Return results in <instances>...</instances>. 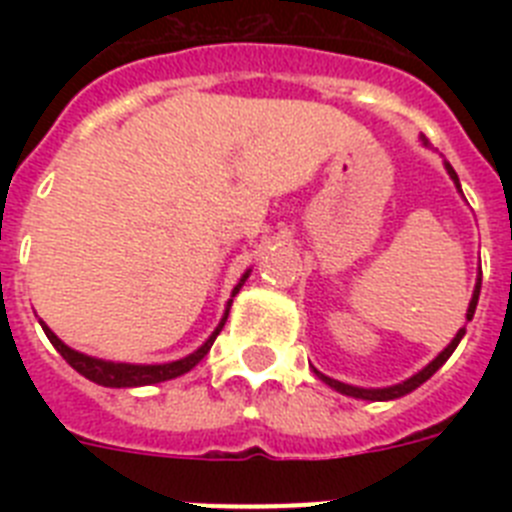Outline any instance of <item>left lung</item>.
I'll use <instances>...</instances> for the list:
<instances>
[{"label": "left lung", "mask_w": 512, "mask_h": 512, "mask_svg": "<svg viewBox=\"0 0 512 512\" xmlns=\"http://www.w3.org/2000/svg\"><path fill=\"white\" fill-rule=\"evenodd\" d=\"M446 171H449V176H451V179H454L456 189H459V192H461V187H459V176H456V171L451 169V164H446ZM479 287H482V274H479V279H477V287H474L472 302H469L467 320H472V318H474V310H477V300H479ZM464 333H467V330L461 328L459 333H456V336H454V341H451L449 346L443 348L441 354H438L436 359L431 361V364H428V366H423V369H420L418 374H413V377H410V379H405V382H400V384H392V387H382V390H364V387H354V384H343V382H338V379H330V377H325V374H320L318 369H312V372L318 374V379H323V382L328 384V387H333V390H336V392H341V395L356 397V400H374V402H382V400H397V397H402V395H408V392L418 390V387H420V384L425 382V379H431L433 374H436L438 369H441V366L446 364V359H449V356L454 354V348L459 346V341H461V338H464Z\"/></svg>", "instance_id": "1"}]
</instances>
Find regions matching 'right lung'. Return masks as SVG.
Wrapping results in <instances>:
<instances>
[{"instance_id":"1","label":"right lung","mask_w":512,"mask_h":512,"mask_svg":"<svg viewBox=\"0 0 512 512\" xmlns=\"http://www.w3.org/2000/svg\"><path fill=\"white\" fill-rule=\"evenodd\" d=\"M248 274H251V269H248L246 274L241 277V282L233 287V297L241 292V287L246 284ZM230 302H228V307H225L223 320H220V323H217V328L212 330V336L207 338V341L202 343V346L197 348L194 354L184 356V359H179V361H169V364H122V361L94 359V356L81 354V351H74V348L66 346V343H63L61 338H58L56 333H53V330L43 323V320H40V325H43L45 336H48V341L56 346L58 354L69 361V364L74 366L81 377H87L89 382L102 384V387H143V384H158V382H166V379L182 377V374H187L189 369H194V366L200 364V361L207 356V351L212 348V343H215V338L220 336V330H223L225 320H228Z\"/></svg>"}]
</instances>
